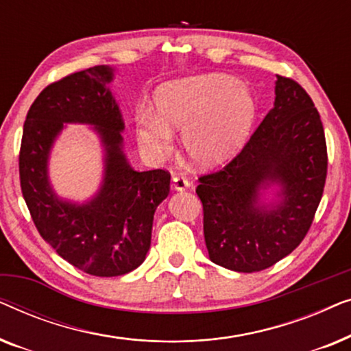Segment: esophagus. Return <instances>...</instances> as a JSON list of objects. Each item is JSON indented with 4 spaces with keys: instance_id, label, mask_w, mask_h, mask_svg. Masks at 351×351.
<instances>
[{
    "instance_id": "obj_1",
    "label": "esophagus",
    "mask_w": 351,
    "mask_h": 351,
    "mask_svg": "<svg viewBox=\"0 0 351 351\" xmlns=\"http://www.w3.org/2000/svg\"><path fill=\"white\" fill-rule=\"evenodd\" d=\"M172 186H174V190L177 191H184L186 189H190V180L184 176L177 174L174 176V179H172Z\"/></svg>"
}]
</instances>
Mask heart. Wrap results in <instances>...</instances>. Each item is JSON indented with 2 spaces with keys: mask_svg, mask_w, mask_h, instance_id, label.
Here are the masks:
<instances>
[{
  "mask_svg": "<svg viewBox=\"0 0 351 351\" xmlns=\"http://www.w3.org/2000/svg\"><path fill=\"white\" fill-rule=\"evenodd\" d=\"M158 117L136 118L137 141L152 155H166L172 131H182V145L199 166L227 161L243 145L252 126L256 105L249 90L225 75H201L171 81L156 90Z\"/></svg>",
  "mask_w": 351,
  "mask_h": 351,
  "instance_id": "1",
  "label": "heart"
}]
</instances>
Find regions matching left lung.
Here are the masks:
<instances>
[{"instance_id": "left-lung-1", "label": "left lung", "mask_w": 351, "mask_h": 351, "mask_svg": "<svg viewBox=\"0 0 351 351\" xmlns=\"http://www.w3.org/2000/svg\"><path fill=\"white\" fill-rule=\"evenodd\" d=\"M276 78L275 107L243 150L196 186L209 258L233 271H261L289 256L324 191L328 147L318 110L297 81ZM271 183L282 185V203L267 210L258 193Z\"/></svg>"}]
</instances>
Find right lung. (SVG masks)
<instances>
[{"label":"right lung","instance_id":"right-lung-1","mask_svg":"<svg viewBox=\"0 0 351 351\" xmlns=\"http://www.w3.org/2000/svg\"><path fill=\"white\" fill-rule=\"evenodd\" d=\"M110 66L99 65L54 81L41 90L23 123L19 177L33 223L56 252L81 271L119 276L145 261L153 215L169 195L165 169L134 171L121 152V113L107 84ZM64 122L98 129L106 152L103 189L88 205L56 198L47 180V158Z\"/></svg>","mask_w":351,"mask_h":351}]
</instances>
